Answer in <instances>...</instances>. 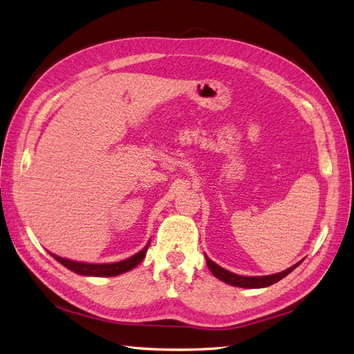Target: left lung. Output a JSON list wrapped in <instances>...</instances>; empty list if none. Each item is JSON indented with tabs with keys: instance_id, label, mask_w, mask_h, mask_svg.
<instances>
[{
	"instance_id": "1",
	"label": "left lung",
	"mask_w": 354,
	"mask_h": 354,
	"mask_svg": "<svg viewBox=\"0 0 354 354\" xmlns=\"http://www.w3.org/2000/svg\"><path fill=\"white\" fill-rule=\"evenodd\" d=\"M207 259V266L208 269L211 270V273L217 277V279L226 282L232 286H239V288H266V286H270L276 282H279L281 279H283L285 276H288L291 273L295 267L299 264H294L292 267H289V269L281 272V273H274V274H269V276H241L236 273H232L226 269H223L218 264H216L214 261H211L208 257L205 255Z\"/></svg>"
}]
</instances>
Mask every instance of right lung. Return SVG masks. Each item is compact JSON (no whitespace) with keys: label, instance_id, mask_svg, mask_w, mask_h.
Masks as SVG:
<instances>
[{"label":"right lung","instance_id":"add662e5","mask_svg":"<svg viewBox=\"0 0 354 354\" xmlns=\"http://www.w3.org/2000/svg\"><path fill=\"white\" fill-rule=\"evenodd\" d=\"M149 243L147 242L145 248L142 251H138L137 254H134L133 257L122 261H118V263H104V264H91V263H81V261H73V260H68V259H62V257L56 255V254H51V257L55 260H57L60 264H63L66 267V269L82 274V276H95V277H109V276H118V274H122L128 270L134 269L136 266H138L142 263V260L145 259L146 251L149 248Z\"/></svg>","mask_w":354,"mask_h":354}]
</instances>
